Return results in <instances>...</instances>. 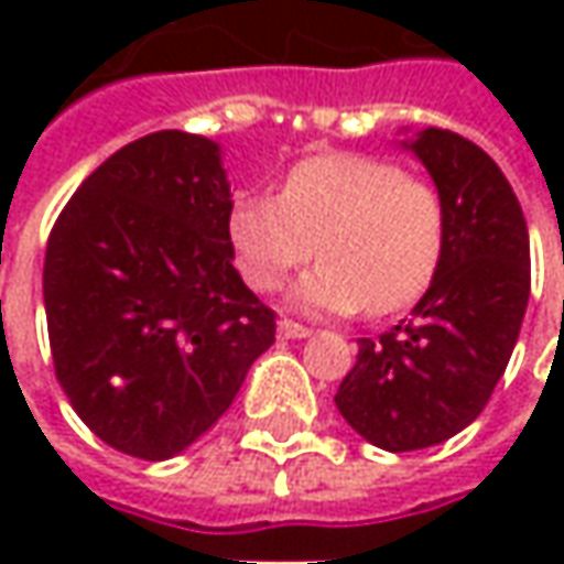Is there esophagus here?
Segmentation results:
<instances>
[{
	"mask_svg": "<svg viewBox=\"0 0 564 564\" xmlns=\"http://www.w3.org/2000/svg\"><path fill=\"white\" fill-rule=\"evenodd\" d=\"M279 336L282 338H307L311 336V329H307V326H301V323H294V319H279Z\"/></svg>",
	"mask_w": 564,
	"mask_h": 564,
	"instance_id": "esophagus-1",
	"label": "esophagus"
}]
</instances>
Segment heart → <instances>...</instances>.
<instances>
[{
	"label": "heart",
	"mask_w": 564,
	"mask_h": 564,
	"mask_svg": "<svg viewBox=\"0 0 564 564\" xmlns=\"http://www.w3.org/2000/svg\"><path fill=\"white\" fill-rule=\"evenodd\" d=\"M228 238L257 292H275L294 270L326 257L297 304L323 314H399L436 279L445 248L440 191L401 165L364 153H323L294 163L275 197L231 206Z\"/></svg>",
	"instance_id": "heart-1"
}]
</instances>
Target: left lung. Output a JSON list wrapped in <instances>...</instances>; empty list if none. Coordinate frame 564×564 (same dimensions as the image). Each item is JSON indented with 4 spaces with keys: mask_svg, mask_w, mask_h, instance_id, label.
<instances>
[{
    "mask_svg": "<svg viewBox=\"0 0 564 564\" xmlns=\"http://www.w3.org/2000/svg\"><path fill=\"white\" fill-rule=\"evenodd\" d=\"M411 150L443 197V260L408 319L358 338L336 392L341 417L386 452L445 443L487 408L531 294L528 223L502 169L443 128L421 131Z\"/></svg>",
    "mask_w": 564,
    "mask_h": 564,
    "instance_id": "left-lung-1",
    "label": "left lung"
}]
</instances>
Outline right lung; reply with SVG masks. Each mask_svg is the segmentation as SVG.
Here are the masks:
<instances>
[{
  "label": "right lung",
  "instance_id": "1",
  "mask_svg": "<svg viewBox=\"0 0 564 564\" xmlns=\"http://www.w3.org/2000/svg\"><path fill=\"white\" fill-rule=\"evenodd\" d=\"M228 216L219 147L156 131L94 169L50 231L55 379L121 455H178L275 341V311L231 267Z\"/></svg>",
  "mask_w": 564,
  "mask_h": 564
}]
</instances>
